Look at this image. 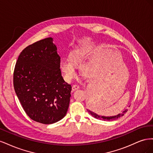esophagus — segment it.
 Instances as JSON below:
<instances>
[{
	"mask_svg": "<svg viewBox=\"0 0 153 153\" xmlns=\"http://www.w3.org/2000/svg\"><path fill=\"white\" fill-rule=\"evenodd\" d=\"M80 88V87L78 86V85H73V87H72V90L74 91H76L77 89H78Z\"/></svg>",
	"mask_w": 153,
	"mask_h": 153,
	"instance_id": "1",
	"label": "esophagus"
}]
</instances>
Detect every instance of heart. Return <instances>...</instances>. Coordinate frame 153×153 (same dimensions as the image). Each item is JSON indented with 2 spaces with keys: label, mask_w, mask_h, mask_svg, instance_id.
Instances as JSON below:
<instances>
[{
  "label": "heart",
  "mask_w": 153,
  "mask_h": 153,
  "mask_svg": "<svg viewBox=\"0 0 153 153\" xmlns=\"http://www.w3.org/2000/svg\"><path fill=\"white\" fill-rule=\"evenodd\" d=\"M89 49H80L73 51L69 55V61H62L60 63L59 68L63 76L66 81H71L76 76V71L73 66L79 68L82 65L81 71L85 76L90 75L92 71V64L87 63L84 65L86 60L89 56Z\"/></svg>",
  "instance_id": "b5f03b06"
}]
</instances>
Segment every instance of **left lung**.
<instances>
[{"mask_svg":"<svg viewBox=\"0 0 153 153\" xmlns=\"http://www.w3.org/2000/svg\"><path fill=\"white\" fill-rule=\"evenodd\" d=\"M127 110H125L124 111H123L122 113L119 114L117 115H114V116H110V117L107 116V117H106V116H101V115H99L97 114H96L93 112H92V111H91V110H87L88 112H89L92 115V116H93L94 117H95L97 119L103 120V121H113V120H116V119H119V117L123 116L124 114L127 112Z\"/></svg>","mask_w":153,"mask_h":153,"instance_id":"left-lung-1","label":"left lung"}]
</instances>
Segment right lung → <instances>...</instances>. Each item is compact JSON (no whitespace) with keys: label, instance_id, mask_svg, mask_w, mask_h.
Listing matches in <instances>:
<instances>
[{"label":"right lung","instance_id":"1","mask_svg":"<svg viewBox=\"0 0 153 153\" xmlns=\"http://www.w3.org/2000/svg\"><path fill=\"white\" fill-rule=\"evenodd\" d=\"M53 41L45 38L23 50L13 74L14 89L25 113L45 124L64 118L71 97V86L61 75V58Z\"/></svg>","mask_w":153,"mask_h":153}]
</instances>
